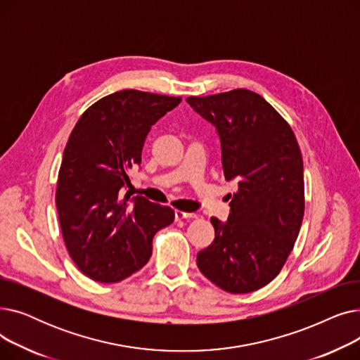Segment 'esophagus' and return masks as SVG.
Here are the masks:
<instances>
[{"mask_svg":"<svg viewBox=\"0 0 360 360\" xmlns=\"http://www.w3.org/2000/svg\"><path fill=\"white\" fill-rule=\"evenodd\" d=\"M198 216L195 213H186V212H181V210H176L175 212V219L179 221V220H186V219H197Z\"/></svg>","mask_w":360,"mask_h":360,"instance_id":"esophagus-1","label":"esophagus"}]
</instances>
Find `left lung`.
<instances>
[{
	"mask_svg": "<svg viewBox=\"0 0 360 360\" xmlns=\"http://www.w3.org/2000/svg\"><path fill=\"white\" fill-rule=\"evenodd\" d=\"M186 102L216 127L224 178L238 181L229 217H212L214 240L198 252L197 266L224 292L258 290L285 266L304 219L297 140L280 113L251 90L190 96Z\"/></svg>",
	"mask_w": 360,
	"mask_h": 360,
	"instance_id": "left-lung-1",
	"label": "left lung"
}]
</instances>
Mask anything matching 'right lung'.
Listing matches in <instances>:
<instances>
[{"label":"right lung","mask_w":360,"mask_h":360,"mask_svg":"<svg viewBox=\"0 0 360 360\" xmlns=\"http://www.w3.org/2000/svg\"><path fill=\"white\" fill-rule=\"evenodd\" d=\"M181 101L115 91L84 110L71 131L55 202L68 254L94 281L117 283L143 269L153 236L175 219L170 207L124 194V188L128 169L141 163L151 125Z\"/></svg>","instance_id":"add662e5"}]
</instances>
